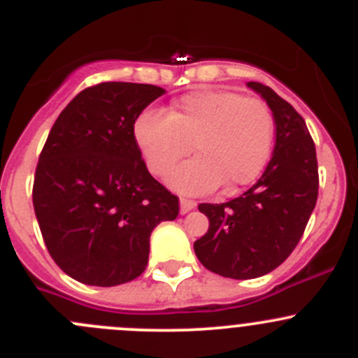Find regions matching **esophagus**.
<instances>
[{
  "instance_id": "esophagus-1",
  "label": "esophagus",
  "mask_w": 358,
  "mask_h": 358,
  "mask_svg": "<svg viewBox=\"0 0 358 358\" xmlns=\"http://www.w3.org/2000/svg\"><path fill=\"white\" fill-rule=\"evenodd\" d=\"M197 206L196 201H190V199H180V213L182 215H187L189 211H192L194 208Z\"/></svg>"
}]
</instances>
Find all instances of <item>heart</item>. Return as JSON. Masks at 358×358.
<instances>
[{
	"label": "heart",
	"instance_id": "heart-1",
	"mask_svg": "<svg viewBox=\"0 0 358 358\" xmlns=\"http://www.w3.org/2000/svg\"><path fill=\"white\" fill-rule=\"evenodd\" d=\"M273 133L263 100L222 90L187 93L168 115L143 110L133 122V138L152 175L166 176L190 150L197 154L168 178L173 190L189 196L220 185L234 192L255 182L270 159Z\"/></svg>",
	"mask_w": 358,
	"mask_h": 358
}]
</instances>
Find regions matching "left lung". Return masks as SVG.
I'll use <instances>...</instances> for the list:
<instances>
[{
	"label": "left lung",
	"instance_id": "8db88e82",
	"mask_svg": "<svg viewBox=\"0 0 358 358\" xmlns=\"http://www.w3.org/2000/svg\"><path fill=\"white\" fill-rule=\"evenodd\" d=\"M248 88L272 110V159L243 196L223 204H199L209 229L194 243L206 268L237 280L265 275L291 255L319 196L315 145L303 117L268 86L249 81Z\"/></svg>",
	"mask_w": 358,
	"mask_h": 358
}]
</instances>
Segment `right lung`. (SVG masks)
I'll list each match as a JSON object with an SVG mask.
<instances>
[{
  "label": "right lung",
  "instance_id": "1",
  "mask_svg": "<svg viewBox=\"0 0 358 358\" xmlns=\"http://www.w3.org/2000/svg\"><path fill=\"white\" fill-rule=\"evenodd\" d=\"M166 90L100 83L60 112L39 156L32 204L48 252L72 279L110 287L142 275L150 234L178 216L154 178L133 122Z\"/></svg>",
  "mask_w": 358,
  "mask_h": 358
}]
</instances>
